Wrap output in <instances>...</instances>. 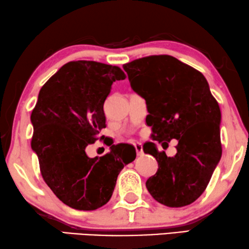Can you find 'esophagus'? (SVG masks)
<instances>
[{
  "label": "esophagus",
  "mask_w": 249,
  "mask_h": 249,
  "mask_svg": "<svg viewBox=\"0 0 249 249\" xmlns=\"http://www.w3.org/2000/svg\"><path fill=\"white\" fill-rule=\"evenodd\" d=\"M134 148H136L138 156H142V154H143V148H142V144L139 143V142L134 143Z\"/></svg>",
  "instance_id": "obj_1"
}]
</instances>
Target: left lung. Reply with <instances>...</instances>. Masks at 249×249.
<instances>
[{
	"label": "left lung",
	"mask_w": 249,
	"mask_h": 249,
	"mask_svg": "<svg viewBox=\"0 0 249 249\" xmlns=\"http://www.w3.org/2000/svg\"><path fill=\"white\" fill-rule=\"evenodd\" d=\"M132 89L144 98L152 140L177 154L166 157L154 142L144 153L157 159L158 171L145 183L152 197L169 207H182L201 196L222 157L221 109L201 71L170 55H152L124 65ZM164 149V146H163Z\"/></svg>",
	"instance_id": "8db88e82"
}]
</instances>
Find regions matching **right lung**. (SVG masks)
Here are the masks:
<instances>
[{
  "mask_svg": "<svg viewBox=\"0 0 249 249\" xmlns=\"http://www.w3.org/2000/svg\"><path fill=\"white\" fill-rule=\"evenodd\" d=\"M120 67L93 60L65 64L40 88L31 120L32 149L40 174L64 204L93 211L111 197L118 174L136 159L129 144H113L100 158H88L86 146L101 140L104 104L113 81L125 79Z\"/></svg>",
  "mask_w": 249,
  "mask_h": 249,
  "instance_id": "add662e5",
  "label": "right lung"
}]
</instances>
